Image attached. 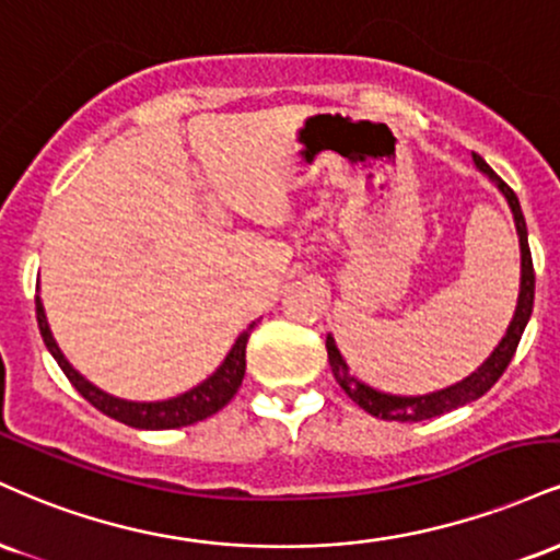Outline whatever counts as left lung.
Returning a JSON list of instances; mask_svg holds the SVG:
<instances>
[{
    "label": "left lung",
    "mask_w": 560,
    "mask_h": 560,
    "mask_svg": "<svg viewBox=\"0 0 560 560\" xmlns=\"http://www.w3.org/2000/svg\"><path fill=\"white\" fill-rule=\"evenodd\" d=\"M471 162L482 175L490 177V183L503 194V199L509 201L511 214H514V225L518 235V254H522V275H518V299L514 317H511L509 327H505V335L501 343L492 348V353L482 364L477 366L469 377H464L462 383L443 387V390L424 393V396H393V393H383L377 387L361 383L357 374L351 372V366L346 364L343 353L335 346L332 335H327V359H330L332 374L338 380V385L343 387L346 396L359 404L361 409L372 417L385 419V422H424V419L440 417V413L458 409V406L471 404V400L482 398L485 393L490 390L492 385L498 383V377L505 372V366L514 359V351L522 340L524 327L532 317V301H535V269H532V254H529V241H527V222H524L522 207H518L516 194L490 170V164L482 160L479 154H471Z\"/></svg>",
    "instance_id": "obj_1"
}]
</instances>
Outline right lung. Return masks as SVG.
<instances>
[{"instance_id":"1","label":"right lung","mask_w":560,"mask_h":560,"mask_svg":"<svg viewBox=\"0 0 560 560\" xmlns=\"http://www.w3.org/2000/svg\"><path fill=\"white\" fill-rule=\"evenodd\" d=\"M36 319H38V330H42L46 348H49V353L55 357L59 370L68 374L72 387H75V390L81 393L91 406H96L98 411L107 413L112 419H117V422L136 427V430H175V427H188V424L201 422V419L212 417V413L220 411L222 406H228L230 398L238 393L243 374H246V343L248 338H252V330L256 327V322H252V325L235 338V343L228 351V357L222 359V364L217 366L203 383L190 387V390L167 400H125V398L109 396L107 390H102V387L89 383V380H85L83 374L78 372L68 359H65V353L59 351L55 335L49 330V322H46L44 304L38 295H36Z\"/></svg>"}]
</instances>
